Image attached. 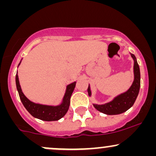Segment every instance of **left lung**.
<instances>
[{"label": "left lung", "mask_w": 156, "mask_h": 156, "mask_svg": "<svg viewBox=\"0 0 156 156\" xmlns=\"http://www.w3.org/2000/svg\"><path fill=\"white\" fill-rule=\"evenodd\" d=\"M130 55L134 61V80L131 87L127 92L117 96L109 103L103 105L93 104L94 108L99 112L108 115H116L126 112L130 107L133 106L135 103L140 89V69L136 56L132 53H130ZM87 91H88L89 96H91L92 93H91L89 84Z\"/></svg>", "instance_id": "left-lung-1"}]
</instances>
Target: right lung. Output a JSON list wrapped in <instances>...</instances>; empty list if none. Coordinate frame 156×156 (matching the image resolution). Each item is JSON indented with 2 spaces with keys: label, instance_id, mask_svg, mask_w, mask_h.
I'll return each mask as SVG.
<instances>
[{
  "label": "right lung",
  "instance_id": "1",
  "mask_svg": "<svg viewBox=\"0 0 156 156\" xmlns=\"http://www.w3.org/2000/svg\"><path fill=\"white\" fill-rule=\"evenodd\" d=\"M20 62L19 65L20 64ZM15 80L16 86H17V89L18 91L20 101L26 110L34 117L44 121H56L63 117L67 112L69 107V103H70L71 95L76 87V82H73V83L67 85L62 103L60 105L54 106V105L38 104V103H33L29 101L22 92L20 85L17 73L16 74Z\"/></svg>",
  "mask_w": 156,
  "mask_h": 156
}]
</instances>
